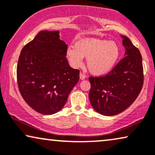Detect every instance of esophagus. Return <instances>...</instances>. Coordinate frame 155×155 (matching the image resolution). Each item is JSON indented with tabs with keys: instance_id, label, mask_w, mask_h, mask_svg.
<instances>
[{
	"instance_id": "34e87169",
	"label": "esophagus",
	"mask_w": 155,
	"mask_h": 155,
	"mask_svg": "<svg viewBox=\"0 0 155 155\" xmlns=\"http://www.w3.org/2000/svg\"><path fill=\"white\" fill-rule=\"evenodd\" d=\"M85 78H86L85 74H84L83 72H81V73H80V79L83 80V79H85Z\"/></svg>"
}]
</instances>
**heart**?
<instances>
[{
	"label": "heart",
	"mask_w": 155,
	"mask_h": 155,
	"mask_svg": "<svg viewBox=\"0 0 155 155\" xmlns=\"http://www.w3.org/2000/svg\"><path fill=\"white\" fill-rule=\"evenodd\" d=\"M120 50L114 41L96 38L83 39L67 51V57L74 68L81 67L83 57H87L88 68L92 74L103 76L108 74L118 61Z\"/></svg>",
	"instance_id": "b5f03b06"
}]
</instances>
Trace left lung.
<instances>
[{"instance_id":"left-lung-1","label":"left lung","mask_w":155,"mask_h":155,"mask_svg":"<svg viewBox=\"0 0 155 155\" xmlns=\"http://www.w3.org/2000/svg\"><path fill=\"white\" fill-rule=\"evenodd\" d=\"M123 58L111 71L101 76H90L89 100L94 110L100 114L111 116L127 109L141 91L144 82L141 54L125 36Z\"/></svg>"}]
</instances>
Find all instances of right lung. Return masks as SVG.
<instances>
[{"instance_id": "obj_1", "label": "right lung", "mask_w": 155, "mask_h": 155, "mask_svg": "<svg viewBox=\"0 0 155 155\" xmlns=\"http://www.w3.org/2000/svg\"><path fill=\"white\" fill-rule=\"evenodd\" d=\"M67 45L59 31H40L25 45L17 66L18 88L30 108L44 115L61 110L79 80V70L70 67Z\"/></svg>"}]
</instances>
